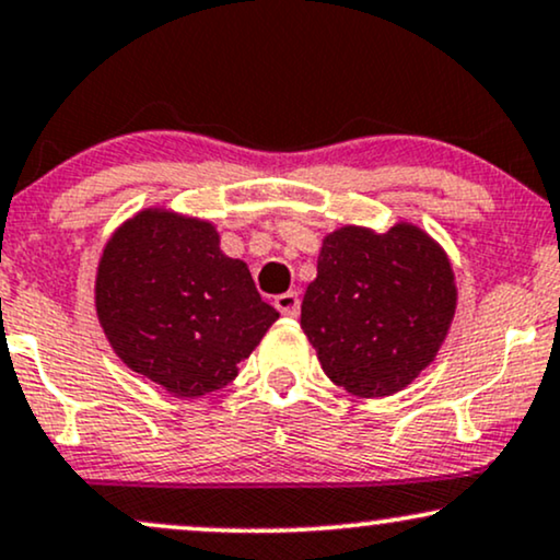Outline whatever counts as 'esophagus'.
Listing matches in <instances>:
<instances>
[{
    "label": "esophagus",
    "mask_w": 560,
    "mask_h": 560,
    "mask_svg": "<svg viewBox=\"0 0 560 560\" xmlns=\"http://www.w3.org/2000/svg\"><path fill=\"white\" fill-rule=\"evenodd\" d=\"M273 305H276V310H279L281 315H287V318H298V315H300V298H298V292L279 294V298L273 300Z\"/></svg>",
    "instance_id": "1"
}]
</instances>
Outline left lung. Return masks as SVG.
Segmentation results:
<instances>
[{
	"label": "left lung",
	"instance_id": "left-lung-1",
	"mask_svg": "<svg viewBox=\"0 0 560 560\" xmlns=\"http://www.w3.org/2000/svg\"><path fill=\"white\" fill-rule=\"evenodd\" d=\"M446 250L420 226H341L323 237L300 326L323 373L362 399L407 388L435 360L456 313Z\"/></svg>",
	"mask_w": 560,
	"mask_h": 560
}]
</instances>
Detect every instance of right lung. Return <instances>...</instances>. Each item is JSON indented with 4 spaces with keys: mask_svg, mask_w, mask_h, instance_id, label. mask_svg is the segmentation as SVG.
<instances>
[{
    "mask_svg": "<svg viewBox=\"0 0 560 560\" xmlns=\"http://www.w3.org/2000/svg\"><path fill=\"white\" fill-rule=\"evenodd\" d=\"M211 221L145 208L106 242L96 315L114 354L182 399L224 388L279 313Z\"/></svg>",
    "mask_w": 560,
    "mask_h": 560,
    "instance_id": "add662e5",
    "label": "right lung"
}]
</instances>
